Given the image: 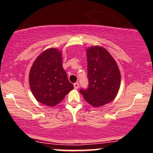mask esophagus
<instances>
[{
    "label": "esophagus",
    "instance_id": "esophagus-1",
    "mask_svg": "<svg viewBox=\"0 0 153 153\" xmlns=\"http://www.w3.org/2000/svg\"><path fill=\"white\" fill-rule=\"evenodd\" d=\"M73 85H74V88L75 89V90H77V89H78L79 88V83H78V82H75V83L73 84Z\"/></svg>",
    "mask_w": 153,
    "mask_h": 153
}]
</instances>
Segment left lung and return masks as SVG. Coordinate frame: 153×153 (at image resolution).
Instances as JSON below:
<instances>
[{
    "mask_svg": "<svg viewBox=\"0 0 153 153\" xmlns=\"http://www.w3.org/2000/svg\"><path fill=\"white\" fill-rule=\"evenodd\" d=\"M86 54L89 87L80 93L89 104L98 108L115 99L121 85V73L115 59L104 47H89Z\"/></svg>",
    "mask_w": 153,
    "mask_h": 153,
    "instance_id": "left-lung-1",
    "label": "left lung"
}]
</instances>
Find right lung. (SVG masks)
<instances>
[{
	"label": "right lung",
	"mask_w": 153,
	"mask_h": 153,
	"mask_svg": "<svg viewBox=\"0 0 153 153\" xmlns=\"http://www.w3.org/2000/svg\"><path fill=\"white\" fill-rule=\"evenodd\" d=\"M29 82L38 102L50 107L60 103L74 88L63 69L62 51L54 47L43 51L31 65Z\"/></svg>",
	"instance_id": "add662e5"
}]
</instances>
